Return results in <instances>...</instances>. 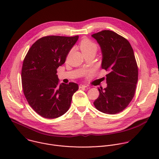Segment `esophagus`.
I'll return each mask as SVG.
<instances>
[{"instance_id":"obj_1","label":"esophagus","mask_w":159,"mask_h":159,"mask_svg":"<svg viewBox=\"0 0 159 159\" xmlns=\"http://www.w3.org/2000/svg\"><path fill=\"white\" fill-rule=\"evenodd\" d=\"M86 87H87V85H82V84L79 85V88H80V89H81V88H86Z\"/></svg>"}]
</instances>
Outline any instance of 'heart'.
Returning <instances> with one entry per match:
<instances>
[{"label": "heart", "mask_w": 159, "mask_h": 159, "mask_svg": "<svg viewBox=\"0 0 159 159\" xmlns=\"http://www.w3.org/2000/svg\"><path fill=\"white\" fill-rule=\"evenodd\" d=\"M80 47L84 54L90 52L96 53L98 50L97 44L88 39H84L81 41Z\"/></svg>", "instance_id": "obj_1"}]
</instances>
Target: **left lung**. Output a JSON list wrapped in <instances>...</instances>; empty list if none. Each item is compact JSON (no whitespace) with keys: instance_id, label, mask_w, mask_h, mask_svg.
<instances>
[{"instance_id":"1","label":"left lung","mask_w":159,"mask_h":159,"mask_svg":"<svg viewBox=\"0 0 159 159\" xmlns=\"http://www.w3.org/2000/svg\"><path fill=\"white\" fill-rule=\"evenodd\" d=\"M101 49L102 69L107 87L98 88L99 96L94 101L97 109L109 115L124 110L134 97L138 81V66L129 41L114 31L104 30L93 34Z\"/></svg>"}]
</instances>
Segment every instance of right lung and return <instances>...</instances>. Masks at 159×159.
<instances>
[{
  "label": "right lung",
  "instance_id": "right-lung-1",
  "mask_svg": "<svg viewBox=\"0 0 159 159\" xmlns=\"http://www.w3.org/2000/svg\"><path fill=\"white\" fill-rule=\"evenodd\" d=\"M79 36H48L37 40L22 64L21 77L28 104L39 115L57 118L69 110L72 96L79 89L74 82L59 85L58 68L65 62Z\"/></svg>",
  "mask_w": 159,
  "mask_h": 159
}]
</instances>
